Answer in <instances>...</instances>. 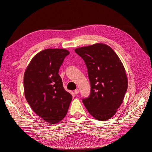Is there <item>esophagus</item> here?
Returning a JSON list of instances; mask_svg holds the SVG:
<instances>
[{"instance_id":"34e87169","label":"esophagus","mask_w":152,"mask_h":152,"mask_svg":"<svg viewBox=\"0 0 152 152\" xmlns=\"http://www.w3.org/2000/svg\"><path fill=\"white\" fill-rule=\"evenodd\" d=\"M74 93H75V94H78L79 93V89H76L75 91H74Z\"/></svg>"}]
</instances>
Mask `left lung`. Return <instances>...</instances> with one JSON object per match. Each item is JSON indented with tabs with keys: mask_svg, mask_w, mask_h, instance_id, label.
<instances>
[{
	"mask_svg": "<svg viewBox=\"0 0 152 152\" xmlns=\"http://www.w3.org/2000/svg\"><path fill=\"white\" fill-rule=\"evenodd\" d=\"M75 51L84 59L91 84L90 95L82 102L96 119L107 121L117 112L127 89L123 64L114 50L104 44L77 48Z\"/></svg>",
	"mask_w": 152,
	"mask_h": 152,
	"instance_id": "obj_1",
	"label": "left lung"
}]
</instances>
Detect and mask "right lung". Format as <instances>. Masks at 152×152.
Returning a JSON list of instances; mask_svg holds the SVG:
<instances>
[{
    "mask_svg": "<svg viewBox=\"0 0 152 152\" xmlns=\"http://www.w3.org/2000/svg\"><path fill=\"white\" fill-rule=\"evenodd\" d=\"M69 54L64 49H44L33 58L25 72L27 102L37 115L50 124L58 123L66 116L72 99L58 74Z\"/></svg>",
    "mask_w": 152,
    "mask_h": 152,
    "instance_id": "obj_1",
    "label": "right lung"
}]
</instances>
